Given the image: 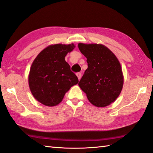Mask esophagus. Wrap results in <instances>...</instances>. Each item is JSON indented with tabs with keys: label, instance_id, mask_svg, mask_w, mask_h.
I'll list each match as a JSON object with an SVG mask.
<instances>
[{
	"label": "esophagus",
	"instance_id": "obj_1",
	"mask_svg": "<svg viewBox=\"0 0 153 153\" xmlns=\"http://www.w3.org/2000/svg\"><path fill=\"white\" fill-rule=\"evenodd\" d=\"M76 76L78 77V79H79V80H80V79H81V77H82V73H76Z\"/></svg>",
	"mask_w": 153,
	"mask_h": 153
}]
</instances>
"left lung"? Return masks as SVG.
Here are the masks:
<instances>
[{
	"label": "left lung",
	"instance_id": "8db88e82",
	"mask_svg": "<svg viewBox=\"0 0 153 153\" xmlns=\"http://www.w3.org/2000/svg\"><path fill=\"white\" fill-rule=\"evenodd\" d=\"M78 47L88 65L79 85L93 105H110L120 95L123 86V74L117 58L102 44L79 43Z\"/></svg>",
	"mask_w": 153,
	"mask_h": 153
}]
</instances>
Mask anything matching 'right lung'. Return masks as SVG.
I'll use <instances>...</instances> for the list:
<instances>
[{"instance_id":"obj_1","label":"right lung","mask_w":153,"mask_h":153,"mask_svg":"<svg viewBox=\"0 0 153 153\" xmlns=\"http://www.w3.org/2000/svg\"><path fill=\"white\" fill-rule=\"evenodd\" d=\"M75 47L73 43L54 44L45 48L32 62L28 84L32 95L43 105L60 103L69 89L79 82L65 57Z\"/></svg>"}]
</instances>
